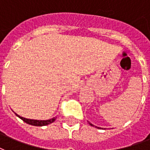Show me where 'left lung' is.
<instances>
[{
    "mask_svg": "<svg viewBox=\"0 0 150 150\" xmlns=\"http://www.w3.org/2000/svg\"><path fill=\"white\" fill-rule=\"evenodd\" d=\"M89 124H90V125H91V126H92V127H94V125H92V123H90V122H89ZM98 128H99V127H98Z\"/></svg>",
    "mask_w": 150,
    "mask_h": 150,
    "instance_id": "1",
    "label": "left lung"
}]
</instances>
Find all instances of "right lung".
Returning <instances> with one entry per match:
<instances>
[{
  "instance_id": "1",
  "label": "right lung",
  "mask_w": 150,
  "mask_h": 150,
  "mask_svg": "<svg viewBox=\"0 0 150 150\" xmlns=\"http://www.w3.org/2000/svg\"><path fill=\"white\" fill-rule=\"evenodd\" d=\"M16 116H18L20 119L23 120V122H25L26 123H28L29 125H32V126H36V127H42V126H47L48 124L52 123L53 122H54L56 117L53 118L51 119H48V120H35V119H25L23 117L20 116L19 115L16 114Z\"/></svg>"
}]
</instances>
